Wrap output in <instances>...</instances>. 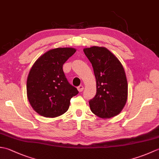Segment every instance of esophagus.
Listing matches in <instances>:
<instances>
[{"mask_svg": "<svg viewBox=\"0 0 159 159\" xmlns=\"http://www.w3.org/2000/svg\"><path fill=\"white\" fill-rule=\"evenodd\" d=\"M77 89H78V90H79V92H81L83 90V89H84V87H83V85H79V87H77Z\"/></svg>", "mask_w": 159, "mask_h": 159, "instance_id": "34e87169", "label": "esophagus"}]
</instances>
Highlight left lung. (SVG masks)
I'll return each instance as SVG.
<instances>
[{"instance_id": "8db88e82", "label": "left lung", "mask_w": 159, "mask_h": 159, "mask_svg": "<svg viewBox=\"0 0 159 159\" xmlns=\"http://www.w3.org/2000/svg\"><path fill=\"white\" fill-rule=\"evenodd\" d=\"M83 51L92 63L96 79V94L89 101L91 111L102 118L117 116L123 109L128 96L122 65L104 47L92 46Z\"/></svg>"}]
</instances>
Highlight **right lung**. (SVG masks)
<instances>
[{"label": "right lung", "mask_w": 159, "mask_h": 159, "mask_svg": "<svg viewBox=\"0 0 159 159\" xmlns=\"http://www.w3.org/2000/svg\"><path fill=\"white\" fill-rule=\"evenodd\" d=\"M76 50L57 48L50 50L36 61L26 82L28 100L40 116L55 117L66 113L72 98L79 93L66 79L63 65Z\"/></svg>", "instance_id": "add662e5"}]
</instances>
